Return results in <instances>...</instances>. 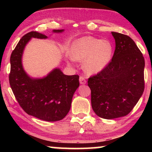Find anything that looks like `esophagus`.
Returning a JSON list of instances; mask_svg holds the SVG:
<instances>
[{"label": "esophagus", "instance_id": "esophagus-1", "mask_svg": "<svg viewBox=\"0 0 152 152\" xmlns=\"http://www.w3.org/2000/svg\"><path fill=\"white\" fill-rule=\"evenodd\" d=\"M79 80H80V84H85L86 83V80L83 76H80Z\"/></svg>", "mask_w": 152, "mask_h": 152}]
</instances>
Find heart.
Masks as SVG:
<instances>
[{"instance_id": "heart-1", "label": "heart", "mask_w": 152, "mask_h": 152, "mask_svg": "<svg viewBox=\"0 0 152 152\" xmlns=\"http://www.w3.org/2000/svg\"><path fill=\"white\" fill-rule=\"evenodd\" d=\"M113 53L112 43L108 39H99L84 36L74 42L71 57L76 61H82L84 68L89 74L101 72L111 61Z\"/></svg>"}]
</instances>
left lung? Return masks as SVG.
Returning <instances> with one entry per match:
<instances>
[{
	"mask_svg": "<svg viewBox=\"0 0 152 152\" xmlns=\"http://www.w3.org/2000/svg\"><path fill=\"white\" fill-rule=\"evenodd\" d=\"M115 40L112 60L106 68L88 78L91 104L106 119L124 117L132 111L144 91L145 60L132 38L111 32Z\"/></svg>",
	"mask_w": 152,
	"mask_h": 152,
	"instance_id": "8db88e82",
	"label": "left lung"
}]
</instances>
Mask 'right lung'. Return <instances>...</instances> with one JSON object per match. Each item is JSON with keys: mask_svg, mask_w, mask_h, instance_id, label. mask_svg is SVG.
Segmentation results:
<instances>
[{"mask_svg": "<svg viewBox=\"0 0 152 152\" xmlns=\"http://www.w3.org/2000/svg\"><path fill=\"white\" fill-rule=\"evenodd\" d=\"M64 31L53 30V33ZM32 38L47 39L48 36L31 31L20 39L10 59V85L20 106L28 115L45 121L61 120L70 109L73 95L79 87V76L65 75L58 68L43 78L28 75L23 66L22 57Z\"/></svg>", "mask_w": 152, "mask_h": 152, "instance_id": "add662e5", "label": "right lung"}]
</instances>
